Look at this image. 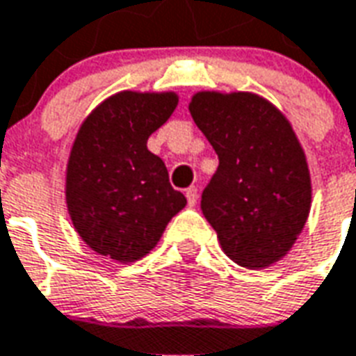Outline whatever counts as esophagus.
Masks as SVG:
<instances>
[{"label": "esophagus", "instance_id": "1", "mask_svg": "<svg viewBox=\"0 0 356 356\" xmlns=\"http://www.w3.org/2000/svg\"><path fill=\"white\" fill-rule=\"evenodd\" d=\"M198 196H200V192L196 186L186 188V200H188V205H196V202H198Z\"/></svg>", "mask_w": 356, "mask_h": 356}]
</instances>
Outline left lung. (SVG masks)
<instances>
[{"instance_id":"obj_1","label":"left lung","mask_w":356,"mask_h":356,"mask_svg":"<svg viewBox=\"0 0 356 356\" xmlns=\"http://www.w3.org/2000/svg\"><path fill=\"white\" fill-rule=\"evenodd\" d=\"M191 115L218 156L202 211L222 251L249 270L283 259L312 205L305 154L279 109L249 92H198Z\"/></svg>"}]
</instances>
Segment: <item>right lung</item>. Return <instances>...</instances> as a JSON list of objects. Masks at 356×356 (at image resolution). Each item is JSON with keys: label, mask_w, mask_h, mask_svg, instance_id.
Masks as SVG:
<instances>
[{"label": "right lung", "mask_w": 356, "mask_h": 356, "mask_svg": "<svg viewBox=\"0 0 356 356\" xmlns=\"http://www.w3.org/2000/svg\"><path fill=\"white\" fill-rule=\"evenodd\" d=\"M173 92H118L86 117L71 147L65 202L90 249L117 262L152 251L186 198L147 139L177 107Z\"/></svg>", "instance_id": "add662e5"}]
</instances>
